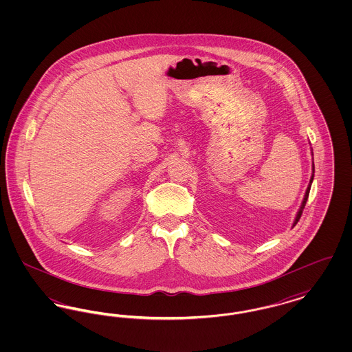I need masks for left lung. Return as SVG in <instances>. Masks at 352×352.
I'll return each mask as SVG.
<instances>
[{"label": "left lung", "mask_w": 352, "mask_h": 352, "mask_svg": "<svg viewBox=\"0 0 352 352\" xmlns=\"http://www.w3.org/2000/svg\"><path fill=\"white\" fill-rule=\"evenodd\" d=\"M313 179H314V162H313V175H311V178H310V184L307 186V190H306V192H305V198H303V201H302L301 208H300V211H298V214H297V217H296V220H294V223H293V227L298 223V220L301 218L302 211H303V208H305V206H306V201H307V198H309V192H310V187H311V184H313Z\"/></svg>", "instance_id": "1"}]
</instances>
